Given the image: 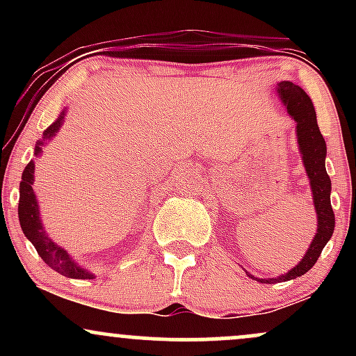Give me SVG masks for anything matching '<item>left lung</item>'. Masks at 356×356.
<instances>
[{
	"instance_id": "8db88e82",
	"label": "left lung",
	"mask_w": 356,
	"mask_h": 356,
	"mask_svg": "<svg viewBox=\"0 0 356 356\" xmlns=\"http://www.w3.org/2000/svg\"><path fill=\"white\" fill-rule=\"evenodd\" d=\"M276 90L281 104L284 105V110L296 124L298 149H300L306 175L309 179L318 227L308 251L301 257L300 263L295 268L289 269L288 273L277 277H264L263 280V277H254L251 273L246 271L249 277L266 284L296 280V277L308 273L314 266V263H316L318 257L321 254L323 248L326 246V243L332 238L334 231V214L332 209V201H330L332 181H330V175L326 174L325 167L326 142L321 136L320 129H318L316 112H314L313 102L306 95L305 90L298 87L293 81H280Z\"/></svg>"
}]
</instances>
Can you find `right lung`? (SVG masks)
<instances>
[{
    "label": "right lung",
    "instance_id": "obj_1",
    "mask_svg": "<svg viewBox=\"0 0 356 356\" xmlns=\"http://www.w3.org/2000/svg\"><path fill=\"white\" fill-rule=\"evenodd\" d=\"M65 115H67V108L61 110L60 117L44 130L43 137L36 142V157H40V155L43 154V147L50 140H53V137L58 134V130L65 122ZM33 184L35 162L30 161L22 174L18 202L19 226H22V231L24 232V236H26V239L33 244L36 252H38L44 263H47L51 269H55L56 273H60V275L63 276L73 277V280H93V277H95L93 273H90L87 268H83L81 264L76 263V259H73V256L67 251V249L61 248L58 243H55V241L48 236V232L43 226V220L40 218V204L33 191Z\"/></svg>",
    "mask_w": 356,
    "mask_h": 356
}]
</instances>
